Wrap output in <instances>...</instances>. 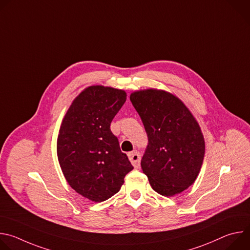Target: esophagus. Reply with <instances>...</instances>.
<instances>
[{"label": "esophagus", "instance_id": "obj_1", "mask_svg": "<svg viewBox=\"0 0 250 250\" xmlns=\"http://www.w3.org/2000/svg\"><path fill=\"white\" fill-rule=\"evenodd\" d=\"M128 158H129L131 164H132L135 168L139 167V163H140V154H139L138 151L135 150V151L130 152V153L128 154Z\"/></svg>", "mask_w": 250, "mask_h": 250}]
</instances>
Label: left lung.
Masks as SVG:
<instances>
[{
	"label": "left lung",
	"mask_w": 250,
	"mask_h": 250,
	"mask_svg": "<svg viewBox=\"0 0 250 250\" xmlns=\"http://www.w3.org/2000/svg\"><path fill=\"white\" fill-rule=\"evenodd\" d=\"M129 98L148 137L141 168L150 186L166 197L183 192L197 179L204 160L198 122L179 98L166 91L141 90Z\"/></svg>",
	"instance_id": "obj_1"
}]
</instances>
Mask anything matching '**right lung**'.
Masks as SVG:
<instances>
[{"mask_svg":"<svg viewBox=\"0 0 250 250\" xmlns=\"http://www.w3.org/2000/svg\"><path fill=\"white\" fill-rule=\"evenodd\" d=\"M125 100L124 90L90 86L74 99L59 129L57 156L65 179L96 203L117 194L133 169L110 128Z\"/></svg>","mask_w":250,"mask_h":250,"instance_id":"1","label":"right lung"}]
</instances>
